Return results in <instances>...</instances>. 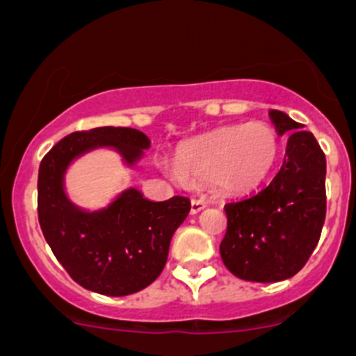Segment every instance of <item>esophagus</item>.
Wrapping results in <instances>:
<instances>
[{"mask_svg":"<svg viewBox=\"0 0 356 356\" xmlns=\"http://www.w3.org/2000/svg\"><path fill=\"white\" fill-rule=\"evenodd\" d=\"M205 207H207V204H205L204 200H197V198H195V200H191V214L193 216L204 211Z\"/></svg>","mask_w":356,"mask_h":356,"instance_id":"1","label":"esophagus"}]
</instances>
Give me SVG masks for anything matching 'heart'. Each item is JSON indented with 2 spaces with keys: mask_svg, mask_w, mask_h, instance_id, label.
<instances>
[{
  "mask_svg": "<svg viewBox=\"0 0 356 356\" xmlns=\"http://www.w3.org/2000/svg\"><path fill=\"white\" fill-rule=\"evenodd\" d=\"M279 151L281 138L268 122L221 126L182 149L170 174L189 184L212 182L219 193L245 195L270 175Z\"/></svg>",
  "mask_w": 356,
  "mask_h": 356,
  "instance_id": "heart-1",
  "label": "heart"
}]
</instances>
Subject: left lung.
Wrapping results in <instances>:
<instances>
[{
	"instance_id": "8db88e82",
	"label": "left lung",
	"mask_w": 356,
	"mask_h": 356,
	"mask_svg": "<svg viewBox=\"0 0 356 356\" xmlns=\"http://www.w3.org/2000/svg\"><path fill=\"white\" fill-rule=\"evenodd\" d=\"M277 135H288L284 161L268 186L225 205L223 264L238 279L277 283L307 264L327 214V159L311 131L281 111H270Z\"/></svg>"
}]
</instances>
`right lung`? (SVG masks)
<instances>
[{
	"mask_svg": "<svg viewBox=\"0 0 356 356\" xmlns=\"http://www.w3.org/2000/svg\"><path fill=\"white\" fill-rule=\"evenodd\" d=\"M111 147L133 167L151 147L133 128H102L70 133L40 163L38 221L43 237L70 277L86 290L108 297L137 293L165 268L175 234L191 202L172 197L152 202L135 188L124 189L99 211L77 207L65 191V174L73 159Z\"/></svg>",
	"mask_w": 356,
	"mask_h": 356,
	"instance_id": "obj_1",
	"label": "right lung"
}]
</instances>
